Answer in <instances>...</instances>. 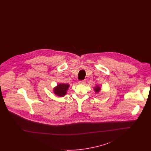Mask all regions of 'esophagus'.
<instances>
[{
    "label": "esophagus",
    "instance_id": "esophagus-1",
    "mask_svg": "<svg viewBox=\"0 0 151 151\" xmlns=\"http://www.w3.org/2000/svg\"><path fill=\"white\" fill-rule=\"evenodd\" d=\"M85 83H86V81L85 80H81V81H79V84L83 85V84H85Z\"/></svg>",
    "mask_w": 151,
    "mask_h": 151
}]
</instances>
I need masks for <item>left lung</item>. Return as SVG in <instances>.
Here are the masks:
<instances>
[{"instance_id": "left-lung-1", "label": "left lung", "mask_w": 151, "mask_h": 151, "mask_svg": "<svg viewBox=\"0 0 151 151\" xmlns=\"http://www.w3.org/2000/svg\"><path fill=\"white\" fill-rule=\"evenodd\" d=\"M94 91H95V92L96 93H99L101 91V88L99 86H95L94 88Z\"/></svg>"}]
</instances>
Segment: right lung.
Instances as JSON below:
<instances>
[{"label":"right lung","instance_id":"obj_1","mask_svg":"<svg viewBox=\"0 0 151 151\" xmlns=\"http://www.w3.org/2000/svg\"><path fill=\"white\" fill-rule=\"evenodd\" d=\"M70 86L68 84H59L55 88H54L53 92L54 93L57 95L58 97H64L67 93V91Z\"/></svg>","mask_w":151,"mask_h":151}]
</instances>
